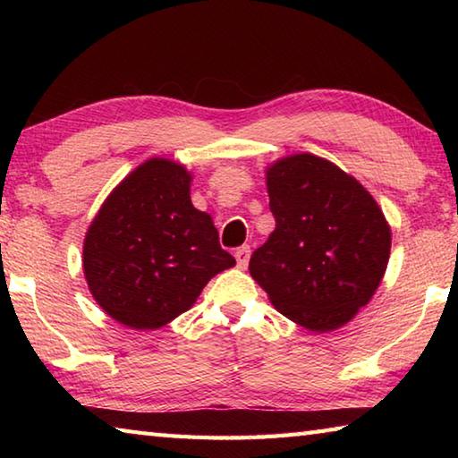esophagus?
<instances>
[{
    "label": "esophagus",
    "instance_id": "obj_1",
    "mask_svg": "<svg viewBox=\"0 0 458 458\" xmlns=\"http://www.w3.org/2000/svg\"><path fill=\"white\" fill-rule=\"evenodd\" d=\"M234 257H236V260H238V267H240V268H246V267H248V260H250V246L244 244V246L236 248Z\"/></svg>",
    "mask_w": 458,
    "mask_h": 458
}]
</instances>
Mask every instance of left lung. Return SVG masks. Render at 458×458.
<instances>
[{
    "mask_svg": "<svg viewBox=\"0 0 458 458\" xmlns=\"http://www.w3.org/2000/svg\"><path fill=\"white\" fill-rule=\"evenodd\" d=\"M276 226L250 257L273 305L311 331L345 325L374 297L390 259V226L352 175L311 153L267 172Z\"/></svg>",
    "mask_w": 458,
    "mask_h": 458,
    "instance_id": "8db88e82",
    "label": "left lung"
}]
</instances>
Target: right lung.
<instances>
[{
    "mask_svg": "<svg viewBox=\"0 0 458 458\" xmlns=\"http://www.w3.org/2000/svg\"><path fill=\"white\" fill-rule=\"evenodd\" d=\"M191 175L149 159L100 208L82 265L97 303L133 329H159L196 303L212 276L236 265L212 218L190 199Z\"/></svg>",
    "mask_w": 458,
    "mask_h": 458,
    "instance_id": "right-lung-1",
    "label": "right lung"
}]
</instances>
